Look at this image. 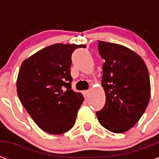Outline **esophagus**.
Masks as SVG:
<instances>
[{"label": "esophagus", "mask_w": 159, "mask_h": 159, "mask_svg": "<svg viewBox=\"0 0 159 159\" xmlns=\"http://www.w3.org/2000/svg\"><path fill=\"white\" fill-rule=\"evenodd\" d=\"M90 92H91L90 90H87V91H85V92H84V97H86V98H87V97L89 96Z\"/></svg>", "instance_id": "1"}]
</instances>
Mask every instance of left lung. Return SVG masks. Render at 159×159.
I'll use <instances>...</instances> for the list:
<instances>
[{
    "instance_id": "8db88e82",
    "label": "left lung",
    "mask_w": 159,
    "mask_h": 159,
    "mask_svg": "<svg viewBox=\"0 0 159 159\" xmlns=\"http://www.w3.org/2000/svg\"><path fill=\"white\" fill-rule=\"evenodd\" d=\"M98 50L105 59L102 86L106 104L97 111L99 123L113 133H125L144 113L150 100L149 74L139 54L125 46L98 40Z\"/></svg>"
}]
</instances>
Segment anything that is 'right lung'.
<instances>
[{"label":"right lung","mask_w":159,"mask_h":159,"mask_svg":"<svg viewBox=\"0 0 159 159\" xmlns=\"http://www.w3.org/2000/svg\"><path fill=\"white\" fill-rule=\"evenodd\" d=\"M78 44L55 43L24 60L16 87L21 103L46 133L60 134L73 127L84 101L72 89V53Z\"/></svg>","instance_id":"1"}]
</instances>
